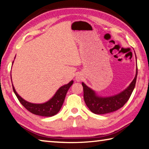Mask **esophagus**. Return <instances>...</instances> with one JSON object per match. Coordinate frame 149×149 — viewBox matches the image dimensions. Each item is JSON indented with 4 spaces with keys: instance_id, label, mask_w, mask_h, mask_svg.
Wrapping results in <instances>:
<instances>
[{
    "instance_id": "1",
    "label": "esophagus",
    "mask_w": 149,
    "mask_h": 149,
    "mask_svg": "<svg viewBox=\"0 0 149 149\" xmlns=\"http://www.w3.org/2000/svg\"><path fill=\"white\" fill-rule=\"evenodd\" d=\"M75 80L78 81V82H79V81H81V80H83L82 75H81V74H77L76 77H75Z\"/></svg>"
}]
</instances>
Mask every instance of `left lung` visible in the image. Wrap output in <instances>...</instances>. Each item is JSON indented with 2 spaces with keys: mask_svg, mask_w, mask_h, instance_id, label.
Instances as JSON below:
<instances>
[{
  "mask_svg": "<svg viewBox=\"0 0 149 149\" xmlns=\"http://www.w3.org/2000/svg\"><path fill=\"white\" fill-rule=\"evenodd\" d=\"M137 75L138 68L136 69V76L129 87L119 94L111 97H100L95 94L94 90L82 83L84 100L86 106L90 111L96 114H104L118 110L129 100L136 85Z\"/></svg>",
  "mask_w": 149,
  "mask_h": 149,
  "instance_id": "1",
  "label": "left lung"
}]
</instances>
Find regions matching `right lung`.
Segmentation results:
<instances>
[{"instance_id": "right-lung-1", "label": "right lung", "mask_w": 149, "mask_h": 149, "mask_svg": "<svg viewBox=\"0 0 149 149\" xmlns=\"http://www.w3.org/2000/svg\"><path fill=\"white\" fill-rule=\"evenodd\" d=\"M73 83H74V81H71L68 84L61 86L55 93L53 97L50 99L48 101L42 104H35L26 101L24 100H23L17 94L15 90L13 85V90L20 103L29 112L38 116H45V117H51V116L57 114L59 112L61 107L63 105V102L65 101L66 93L68 92L70 87L72 85Z\"/></svg>"}]
</instances>
